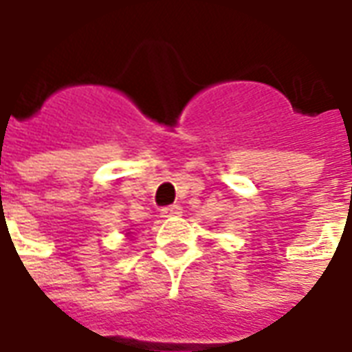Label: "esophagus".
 <instances>
[{"instance_id":"esophagus-1","label":"esophagus","mask_w":352,"mask_h":352,"mask_svg":"<svg viewBox=\"0 0 352 352\" xmlns=\"http://www.w3.org/2000/svg\"><path fill=\"white\" fill-rule=\"evenodd\" d=\"M183 213V209L179 206H168L162 209V217H179Z\"/></svg>"}]
</instances>
